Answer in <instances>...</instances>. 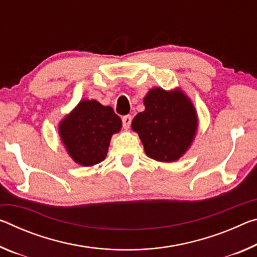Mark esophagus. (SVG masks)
<instances>
[{
    "mask_svg": "<svg viewBox=\"0 0 257 257\" xmlns=\"http://www.w3.org/2000/svg\"><path fill=\"white\" fill-rule=\"evenodd\" d=\"M132 120L133 117L130 115H124L122 117V125H123V128L125 130H128L130 128V124H132Z\"/></svg>",
    "mask_w": 257,
    "mask_h": 257,
    "instance_id": "1",
    "label": "esophagus"
}]
</instances>
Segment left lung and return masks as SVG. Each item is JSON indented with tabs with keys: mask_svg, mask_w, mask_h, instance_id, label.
Segmentation results:
<instances>
[{
	"mask_svg": "<svg viewBox=\"0 0 257 257\" xmlns=\"http://www.w3.org/2000/svg\"><path fill=\"white\" fill-rule=\"evenodd\" d=\"M145 109L134 117L146 156L159 162H175L192 145L198 132V113L192 100L180 88L150 89L143 99Z\"/></svg>",
	"mask_w": 257,
	"mask_h": 257,
	"instance_id": "left-lung-1",
	"label": "left lung"
}]
</instances>
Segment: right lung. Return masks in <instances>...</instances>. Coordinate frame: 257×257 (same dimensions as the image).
<instances>
[{"mask_svg":"<svg viewBox=\"0 0 257 257\" xmlns=\"http://www.w3.org/2000/svg\"><path fill=\"white\" fill-rule=\"evenodd\" d=\"M122 121L111 106L82 99L58 123L60 141L72 160L90 167L107 156L109 142L121 130Z\"/></svg>","mask_w":257,"mask_h":257,"instance_id":"right-lung-1","label":"right lung"}]
</instances>
